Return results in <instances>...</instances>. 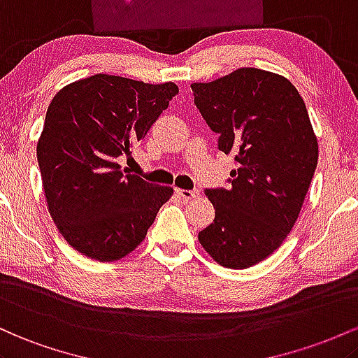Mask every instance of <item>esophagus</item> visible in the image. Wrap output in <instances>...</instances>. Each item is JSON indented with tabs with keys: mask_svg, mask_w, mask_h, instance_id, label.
<instances>
[{
	"mask_svg": "<svg viewBox=\"0 0 358 358\" xmlns=\"http://www.w3.org/2000/svg\"><path fill=\"white\" fill-rule=\"evenodd\" d=\"M176 194L179 196L180 199H191L194 196H198V191H189V189H176Z\"/></svg>",
	"mask_w": 358,
	"mask_h": 358,
	"instance_id": "1",
	"label": "esophagus"
}]
</instances>
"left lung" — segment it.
Masks as SVG:
<instances>
[{
	"label": "left lung",
	"instance_id": "left-lung-1",
	"mask_svg": "<svg viewBox=\"0 0 358 358\" xmlns=\"http://www.w3.org/2000/svg\"><path fill=\"white\" fill-rule=\"evenodd\" d=\"M191 87L218 148L236 164L228 189L204 191L215 220L199 243L220 266L252 267L292 230L318 166L306 104L291 81L255 67Z\"/></svg>",
	"mask_w": 358,
	"mask_h": 358
}]
</instances>
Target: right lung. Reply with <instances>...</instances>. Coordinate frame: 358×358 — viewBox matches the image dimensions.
<instances>
[{
	"instance_id": "right-lung-1",
	"label": "right lung",
	"mask_w": 358,
	"mask_h": 358,
	"mask_svg": "<svg viewBox=\"0 0 358 358\" xmlns=\"http://www.w3.org/2000/svg\"><path fill=\"white\" fill-rule=\"evenodd\" d=\"M174 83L147 84L96 74L54 96L37 143L49 213L72 248L99 262L135 250L172 187L125 174L116 159L131 155L169 101Z\"/></svg>"
}]
</instances>
